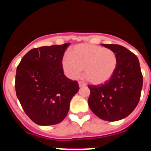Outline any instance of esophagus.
I'll list each match as a JSON object with an SVG mask.
<instances>
[{
    "mask_svg": "<svg viewBox=\"0 0 151 151\" xmlns=\"http://www.w3.org/2000/svg\"><path fill=\"white\" fill-rule=\"evenodd\" d=\"M78 85H79V87H84V86H85L86 85L82 82H78Z\"/></svg>",
    "mask_w": 151,
    "mask_h": 151,
    "instance_id": "1",
    "label": "esophagus"
}]
</instances>
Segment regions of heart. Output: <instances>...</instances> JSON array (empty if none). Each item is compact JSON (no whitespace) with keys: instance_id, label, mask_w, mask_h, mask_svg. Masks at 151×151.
Wrapping results in <instances>:
<instances>
[{"instance_id":"b5f03b06","label":"heart","mask_w":151,"mask_h":151,"mask_svg":"<svg viewBox=\"0 0 151 151\" xmlns=\"http://www.w3.org/2000/svg\"><path fill=\"white\" fill-rule=\"evenodd\" d=\"M118 63L116 54L112 49L93 45L75 46L63 58L62 69L66 76L76 79L84 72L92 84L101 85L111 78Z\"/></svg>"}]
</instances>
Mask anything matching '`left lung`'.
<instances>
[{"mask_svg": "<svg viewBox=\"0 0 151 151\" xmlns=\"http://www.w3.org/2000/svg\"><path fill=\"white\" fill-rule=\"evenodd\" d=\"M101 45L116 54L118 63L109 81L98 85H88V105L101 119L110 122L127 117L138 105L143 86V76L138 57L119 45Z\"/></svg>", "mask_w": 151, "mask_h": 151, "instance_id": "8db88e82", "label": "left lung"}]
</instances>
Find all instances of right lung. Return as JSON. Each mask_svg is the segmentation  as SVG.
Listing matches in <instances>:
<instances>
[{"mask_svg": "<svg viewBox=\"0 0 151 151\" xmlns=\"http://www.w3.org/2000/svg\"><path fill=\"white\" fill-rule=\"evenodd\" d=\"M69 44L29 50L17 66L15 88L26 115L40 125H52L66 116L79 89L77 81L64 75L62 60Z\"/></svg>", "mask_w": 151, "mask_h": 151, "instance_id": "right-lung-1", "label": "right lung"}]
</instances>
